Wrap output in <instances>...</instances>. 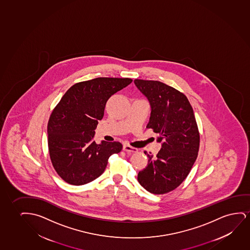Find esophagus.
<instances>
[{
	"label": "esophagus",
	"instance_id": "esophagus-1",
	"mask_svg": "<svg viewBox=\"0 0 250 250\" xmlns=\"http://www.w3.org/2000/svg\"><path fill=\"white\" fill-rule=\"evenodd\" d=\"M123 149L127 153H136V152H137V148L131 147L130 145H124Z\"/></svg>",
	"mask_w": 250,
	"mask_h": 250
}]
</instances>
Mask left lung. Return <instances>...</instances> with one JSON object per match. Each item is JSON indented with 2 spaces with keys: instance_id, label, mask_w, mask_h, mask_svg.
<instances>
[{
  "instance_id": "obj_1",
  "label": "left lung",
  "mask_w": 250,
  "mask_h": 250,
  "mask_svg": "<svg viewBox=\"0 0 250 250\" xmlns=\"http://www.w3.org/2000/svg\"><path fill=\"white\" fill-rule=\"evenodd\" d=\"M137 89L150 103L147 128L159 134L161 150L147 154V167L137 180L146 190L162 195L173 190L187 178L198 155L200 133L188 98L178 89L154 80L135 79Z\"/></svg>"
}]
</instances>
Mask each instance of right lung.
<instances>
[{"label": "right lung", "mask_w": 250, "mask_h": 250, "mask_svg": "<svg viewBox=\"0 0 250 250\" xmlns=\"http://www.w3.org/2000/svg\"><path fill=\"white\" fill-rule=\"evenodd\" d=\"M132 79L97 78L77 83L62 96L48 123L52 165L59 176L72 185L95 180L106 169L108 158L122 150L119 142L93 141L107 100Z\"/></svg>", "instance_id": "obj_1"}]
</instances>
